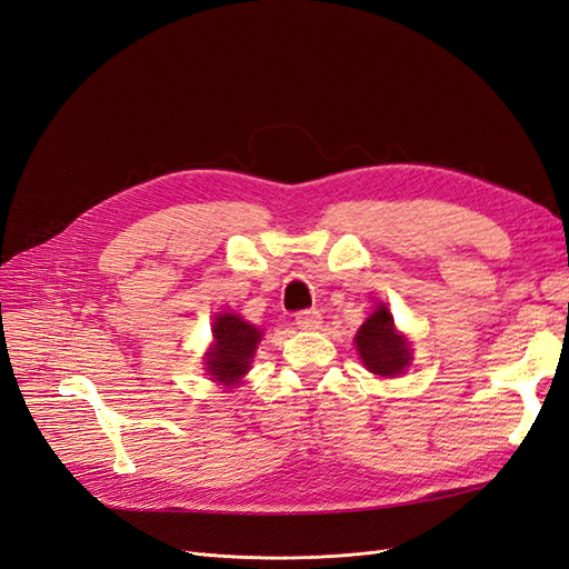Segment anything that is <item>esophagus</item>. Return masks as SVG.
Returning a JSON list of instances; mask_svg holds the SVG:
<instances>
[{
	"mask_svg": "<svg viewBox=\"0 0 569 569\" xmlns=\"http://www.w3.org/2000/svg\"><path fill=\"white\" fill-rule=\"evenodd\" d=\"M322 322V316L318 311H299L297 313V325L301 330H318Z\"/></svg>",
	"mask_w": 569,
	"mask_h": 569,
	"instance_id": "1",
	"label": "esophagus"
}]
</instances>
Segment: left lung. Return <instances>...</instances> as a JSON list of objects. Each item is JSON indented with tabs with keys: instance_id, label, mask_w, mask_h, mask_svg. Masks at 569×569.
Here are the masks:
<instances>
[{
	"instance_id": "left-lung-1",
	"label": "left lung",
	"mask_w": 569,
	"mask_h": 569,
	"mask_svg": "<svg viewBox=\"0 0 569 569\" xmlns=\"http://www.w3.org/2000/svg\"><path fill=\"white\" fill-rule=\"evenodd\" d=\"M353 341L363 366L380 377H396L406 372L412 360L410 343L403 335L396 332L393 318L385 303L377 306L368 320L360 325Z\"/></svg>"
}]
</instances>
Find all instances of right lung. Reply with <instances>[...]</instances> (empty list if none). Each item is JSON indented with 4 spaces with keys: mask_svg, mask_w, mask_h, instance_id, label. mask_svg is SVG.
Returning <instances> with one entry per match:
<instances>
[{
    "mask_svg": "<svg viewBox=\"0 0 569 569\" xmlns=\"http://www.w3.org/2000/svg\"><path fill=\"white\" fill-rule=\"evenodd\" d=\"M263 332L242 316L218 313L213 322V347L206 353V372L213 382L234 387L249 372Z\"/></svg>",
    "mask_w": 569,
    "mask_h": 569,
    "instance_id": "1",
    "label": "right lung"
}]
</instances>
